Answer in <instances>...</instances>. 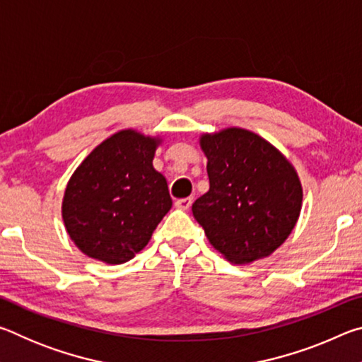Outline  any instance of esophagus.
Here are the masks:
<instances>
[{
	"instance_id": "obj_1",
	"label": "esophagus",
	"mask_w": 362,
	"mask_h": 362,
	"mask_svg": "<svg viewBox=\"0 0 362 362\" xmlns=\"http://www.w3.org/2000/svg\"><path fill=\"white\" fill-rule=\"evenodd\" d=\"M192 204H193V198H182L175 201V206L183 211H188L189 207H192Z\"/></svg>"
}]
</instances>
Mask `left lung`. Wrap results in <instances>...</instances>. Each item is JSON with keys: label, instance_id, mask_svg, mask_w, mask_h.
Returning a JSON list of instances; mask_svg holds the SVG:
<instances>
[{"label": "left lung", "instance_id": "left-lung-1", "mask_svg": "<svg viewBox=\"0 0 362 362\" xmlns=\"http://www.w3.org/2000/svg\"><path fill=\"white\" fill-rule=\"evenodd\" d=\"M209 192L193 216L226 260L246 265L272 255L296 226L303 188L296 168L276 146L243 127L199 137Z\"/></svg>", "mask_w": 362, "mask_h": 362}]
</instances>
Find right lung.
Segmentation results:
<instances>
[{
	"instance_id": "right-lung-1",
	"label": "right lung",
	"mask_w": 362,
	"mask_h": 362,
	"mask_svg": "<svg viewBox=\"0 0 362 362\" xmlns=\"http://www.w3.org/2000/svg\"><path fill=\"white\" fill-rule=\"evenodd\" d=\"M163 139L122 129L84 158L66 183L62 218L70 240L90 259L129 262L173 207L166 177L153 168Z\"/></svg>"
}]
</instances>
